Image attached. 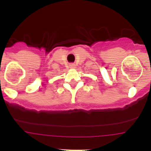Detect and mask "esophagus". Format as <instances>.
Wrapping results in <instances>:
<instances>
[{
	"mask_svg": "<svg viewBox=\"0 0 151 151\" xmlns=\"http://www.w3.org/2000/svg\"><path fill=\"white\" fill-rule=\"evenodd\" d=\"M69 67H70V68H75V64H70V65H69Z\"/></svg>",
	"mask_w": 151,
	"mask_h": 151,
	"instance_id": "obj_1",
	"label": "esophagus"
}]
</instances>
